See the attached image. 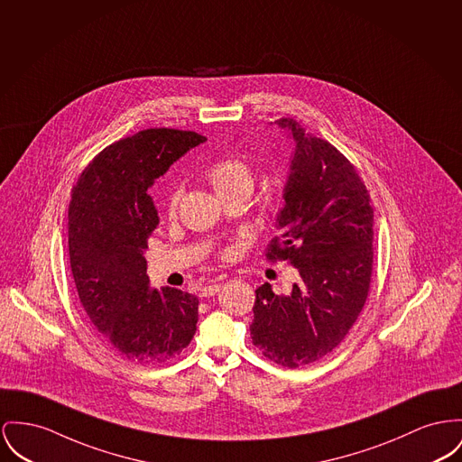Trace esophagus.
I'll return each mask as SVG.
<instances>
[{
  "label": "esophagus",
  "mask_w": 462,
  "mask_h": 462,
  "mask_svg": "<svg viewBox=\"0 0 462 462\" xmlns=\"http://www.w3.org/2000/svg\"><path fill=\"white\" fill-rule=\"evenodd\" d=\"M220 283H210V285H205L203 289H201V296L203 298H210V296H216L217 292L220 291Z\"/></svg>",
  "instance_id": "1"
}]
</instances>
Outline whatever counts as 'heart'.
<instances>
[{
    "instance_id": "obj_1",
    "label": "heart",
    "mask_w": 462,
    "mask_h": 462,
    "mask_svg": "<svg viewBox=\"0 0 462 462\" xmlns=\"http://www.w3.org/2000/svg\"><path fill=\"white\" fill-rule=\"evenodd\" d=\"M205 179L214 187L217 196L226 201L235 196L248 198L254 187V175L250 166L240 157H226L205 170ZM179 203V194L171 192L166 199V208L170 214L175 212Z\"/></svg>"
}]
</instances>
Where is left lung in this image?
<instances>
[{"instance_id": "1", "label": "left lung", "mask_w": 462, "mask_h": 462, "mask_svg": "<svg viewBox=\"0 0 462 462\" xmlns=\"http://www.w3.org/2000/svg\"><path fill=\"white\" fill-rule=\"evenodd\" d=\"M294 140L291 173L278 212L280 235L270 261H289L300 273L291 294L270 283L255 291L252 343L285 368L331 354L366 303L373 272V207L352 162L294 119H278Z\"/></svg>"}]
</instances>
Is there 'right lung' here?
<instances>
[{"label": "right lung", "instance_id": "obj_1", "mask_svg": "<svg viewBox=\"0 0 462 462\" xmlns=\"http://www.w3.org/2000/svg\"><path fill=\"white\" fill-rule=\"evenodd\" d=\"M207 138L145 129L103 149L79 177L68 208L71 273L103 345L124 361L161 365L196 333L198 298L149 285L143 252L159 217L147 189Z\"/></svg>", "mask_w": 462, "mask_h": 462}]
</instances>
